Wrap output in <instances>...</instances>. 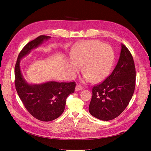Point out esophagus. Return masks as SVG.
Masks as SVG:
<instances>
[{
	"instance_id": "1",
	"label": "esophagus",
	"mask_w": 151,
	"mask_h": 151,
	"mask_svg": "<svg viewBox=\"0 0 151 151\" xmlns=\"http://www.w3.org/2000/svg\"><path fill=\"white\" fill-rule=\"evenodd\" d=\"M82 89H83V88H82V86L78 85L76 86L75 90H76V91H80V90H82Z\"/></svg>"
}]
</instances>
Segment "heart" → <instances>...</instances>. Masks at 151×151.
Returning a JSON list of instances; mask_svg holds the SVG:
<instances>
[{"label":"heart","instance_id":"obj_1","mask_svg":"<svg viewBox=\"0 0 151 151\" xmlns=\"http://www.w3.org/2000/svg\"><path fill=\"white\" fill-rule=\"evenodd\" d=\"M68 68L73 74L78 72L80 66L85 73L83 82H99L109 74L113 66L115 53L109 45L97 40H88L77 45L71 50Z\"/></svg>","mask_w":151,"mask_h":151}]
</instances>
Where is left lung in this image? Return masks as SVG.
I'll list each match as a JSON object with an SVG mask.
<instances>
[{
  "label": "left lung",
  "mask_w": 151,
  "mask_h": 151,
  "mask_svg": "<svg viewBox=\"0 0 151 151\" xmlns=\"http://www.w3.org/2000/svg\"><path fill=\"white\" fill-rule=\"evenodd\" d=\"M118 63L105 80L92 88L89 106V113L94 117L108 121L117 117L128 104L135 86V68L132 54L121 45Z\"/></svg>",
  "instance_id": "left-lung-1"
}]
</instances>
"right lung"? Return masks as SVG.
Listing matches in <instances>:
<instances>
[{
    "instance_id": "1",
    "label": "right lung",
    "mask_w": 151,
    "mask_h": 151,
    "mask_svg": "<svg viewBox=\"0 0 151 151\" xmlns=\"http://www.w3.org/2000/svg\"><path fill=\"white\" fill-rule=\"evenodd\" d=\"M50 36H40L28 43L19 53L15 65V86L17 94L27 111L34 118L43 122L56 119L65 110L68 96L74 92L76 83L50 81L42 84H29L22 74L20 60L37 48Z\"/></svg>"
}]
</instances>
